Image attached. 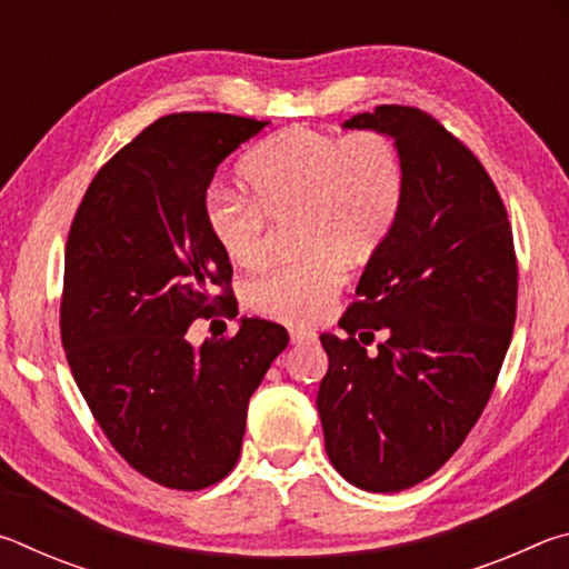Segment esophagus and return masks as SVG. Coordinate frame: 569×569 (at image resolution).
I'll return each mask as SVG.
<instances>
[{"instance_id": "esophagus-1", "label": "esophagus", "mask_w": 569, "mask_h": 569, "mask_svg": "<svg viewBox=\"0 0 569 569\" xmlns=\"http://www.w3.org/2000/svg\"><path fill=\"white\" fill-rule=\"evenodd\" d=\"M316 336L311 331H301V329H291V343L301 346V343H311Z\"/></svg>"}]
</instances>
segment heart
<instances>
[{
  "label": "heart",
  "mask_w": 569,
  "mask_h": 569,
  "mask_svg": "<svg viewBox=\"0 0 569 569\" xmlns=\"http://www.w3.org/2000/svg\"><path fill=\"white\" fill-rule=\"evenodd\" d=\"M250 200L213 190L206 228L226 261L243 271L266 263V218L293 220L301 261L248 288L258 313L311 326L329 311L343 266H363L387 243L407 198V166L389 134H333L288 128L240 162Z\"/></svg>",
  "instance_id": "1"
}]
</instances>
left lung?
Here are the masks:
<instances>
[{"instance_id": "obj_1", "label": "left lung", "mask_w": 569, "mask_h": 569, "mask_svg": "<svg viewBox=\"0 0 569 569\" xmlns=\"http://www.w3.org/2000/svg\"><path fill=\"white\" fill-rule=\"evenodd\" d=\"M341 128L397 142L407 198L339 321L346 339L321 333L316 407L331 465L366 492H399L455 455L495 389L517 313L512 228L481 162L431 114L379 104ZM373 330L388 339L369 357Z\"/></svg>"}]
</instances>
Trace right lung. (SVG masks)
<instances>
[{"instance_id":"1","label":"right lung","mask_w":569,"mask_h":569,"mask_svg":"<svg viewBox=\"0 0 569 569\" xmlns=\"http://www.w3.org/2000/svg\"><path fill=\"white\" fill-rule=\"evenodd\" d=\"M268 122L220 112L168 114L142 130L84 192L64 253L62 343L110 445L172 489L223 479L240 455L248 401L283 326L240 319L228 341H188L228 296L233 268L206 228L210 180Z\"/></svg>"}]
</instances>
